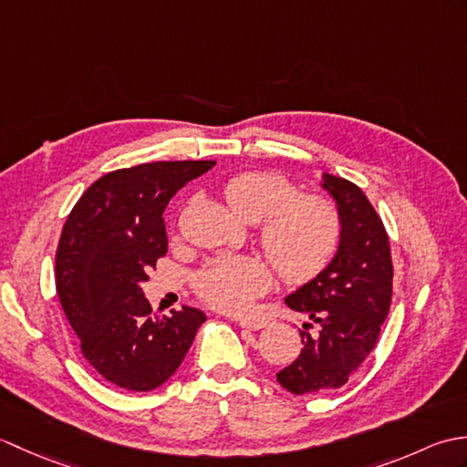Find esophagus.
Here are the masks:
<instances>
[{
  "mask_svg": "<svg viewBox=\"0 0 467 467\" xmlns=\"http://www.w3.org/2000/svg\"><path fill=\"white\" fill-rule=\"evenodd\" d=\"M239 325L243 327V329H249V331H259L263 329V327L269 325V321L266 319H241Z\"/></svg>",
  "mask_w": 467,
  "mask_h": 467,
  "instance_id": "obj_1",
  "label": "esophagus"
}]
</instances>
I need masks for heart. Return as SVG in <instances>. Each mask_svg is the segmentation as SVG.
<instances>
[{
  "instance_id": "heart-1",
  "label": "heart",
  "mask_w": 467,
  "mask_h": 467,
  "mask_svg": "<svg viewBox=\"0 0 467 467\" xmlns=\"http://www.w3.org/2000/svg\"><path fill=\"white\" fill-rule=\"evenodd\" d=\"M224 198L246 221L261 218V244L285 281H311L335 256L341 216L329 198L296 194L291 181L273 172L236 174ZM271 283V266L251 253L214 256L194 281L198 295L224 313H246Z\"/></svg>"
}]
</instances>
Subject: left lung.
Masks as SVG:
<instances>
[{
	"mask_svg": "<svg viewBox=\"0 0 467 467\" xmlns=\"http://www.w3.org/2000/svg\"><path fill=\"white\" fill-rule=\"evenodd\" d=\"M321 188L339 211L341 239L331 263L285 299L319 325L313 335L311 323L303 325L301 355L276 373L295 395L349 381L373 351L391 305L393 265L381 218L361 188L345 178L323 172Z\"/></svg>",
	"mask_w": 467,
	"mask_h": 467,
	"instance_id": "1",
	"label": "left lung"
}]
</instances>
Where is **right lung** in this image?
Returning a JSON list of instances; mask_svg holds the SVG:
<instances>
[{
	"label": "right lung",
	"instance_id": "right-lung-1",
	"mask_svg": "<svg viewBox=\"0 0 467 467\" xmlns=\"http://www.w3.org/2000/svg\"><path fill=\"white\" fill-rule=\"evenodd\" d=\"M214 161L150 162L108 172L69 213L56 253V289L82 353L106 381L152 391L172 377L206 315L152 317L142 291L168 251L162 213Z\"/></svg>",
	"mask_w": 467,
	"mask_h": 467
}]
</instances>
